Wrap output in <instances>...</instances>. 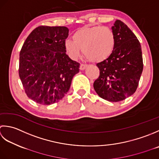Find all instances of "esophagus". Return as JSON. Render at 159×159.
<instances>
[{
  "label": "esophagus",
  "mask_w": 159,
  "mask_h": 159,
  "mask_svg": "<svg viewBox=\"0 0 159 159\" xmlns=\"http://www.w3.org/2000/svg\"><path fill=\"white\" fill-rule=\"evenodd\" d=\"M87 67V65L86 64H80V69L81 70H83L86 69V68Z\"/></svg>",
  "instance_id": "34e87169"
}]
</instances>
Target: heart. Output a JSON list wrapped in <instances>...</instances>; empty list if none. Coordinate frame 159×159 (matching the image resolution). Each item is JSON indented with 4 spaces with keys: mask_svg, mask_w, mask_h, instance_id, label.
Returning <instances> with one entry per match:
<instances>
[{
    "mask_svg": "<svg viewBox=\"0 0 159 159\" xmlns=\"http://www.w3.org/2000/svg\"><path fill=\"white\" fill-rule=\"evenodd\" d=\"M73 39L65 40L64 48L74 60L80 56L83 49V53L90 61L102 62L111 56L116 45L114 31L101 26L81 28L73 34Z\"/></svg>",
    "mask_w": 159,
    "mask_h": 159,
    "instance_id": "obj_1",
    "label": "heart"
}]
</instances>
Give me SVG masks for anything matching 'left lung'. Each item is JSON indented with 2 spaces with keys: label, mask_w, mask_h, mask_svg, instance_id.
Listing matches in <instances>:
<instances>
[{
  "label": "left lung",
  "mask_w": 159,
  "mask_h": 159,
  "mask_svg": "<svg viewBox=\"0 0 159 159\" xmlns=\"http://www.w3.org/2000/svg\"><path fill=\"white\" fill-rule=\"evenodd\" d=\"M112 30L116 36L115 50L108 59L97 64L100 72L93 87L100 98L117 102L135 93L143 64L140 43L128 26L116 20Z\"/></svg>",
  "instance_id": "left-lung-1"
}]
</instances>
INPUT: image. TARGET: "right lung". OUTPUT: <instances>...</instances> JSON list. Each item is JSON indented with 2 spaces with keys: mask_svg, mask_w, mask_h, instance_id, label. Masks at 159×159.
I'll return each mask as SVG.
<instances>
[{
  "mask_svg": "<svg viewBox=\"0 0 159 159\" xmlns=\"http://www.w3.org/2000/svg\"><path fill=\"white\" fill-rule=\"evenodd\" d=\"M66 27L40 26L31 31L20 52L19 77L29 98L42 105L58 102L69 91L80 64L66 54Z\"/></svg>",
  "mask_w": 159,
  "mask_h": 159,
  "instance_id": "add662e5",
  "label": "right lung"
}]
</instances>
